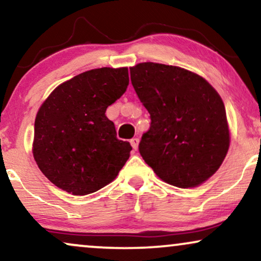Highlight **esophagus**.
Listing matches in <instances>:
<instances>
[{"label":"esophagus","instance_id":"obj_1","mask_svg":"<svg viewBox=\"0 0 261 261\" xmlns=\"http://www.w3.org/2000/svg\"><path fill=\"white\" fill-rule=\"evenodd\" d=\"M130 143H131V147L134 148V150H137V148H138V143H140V140H138V138H133V140L130 141Z\"/></svg>","mask_w":261,"mask_h":261}]
</instances>
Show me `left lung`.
Wrapping results in <instances>:
<instances>
[{
	"mask_svg": "<svg viewBox=\"0 0 261 261\" xmlns=\"http://www.w3.org/2000/svg\"><path fill=\"white\" fill-rule=\"evenodd\" d=\"M130 74L151 119L138 145L145 163L173 186L206 181L230 142L221 96L201 76L174 65L147 62L130 68Z\"/></svg>",
	"mask_w": 261,
	"mask_h": 261,
	"instance_id": "left-lung-1",
	"label": "left lung"
}]
</instances>
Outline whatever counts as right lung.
Returning <instances> with one entry per match:
<instances>
[{
    "instance_id": "add662e5",
    "label": "right lung",
    "mask_w": 261,
    "mask_h": 261,
    "mask_svg": "<svg viewBox=\"0 0 261 261\" xmlns=\"http://www.w3.org/2000/svg\"><path fill=\"white\" fill-rule=\"evenodd\" d=\"M127 86V68L92 69L62 83L43 102L33 156L52 184L85 196L116 179L133 148L118 140L105 112Z\"/></svg>"
}]
</instances>
